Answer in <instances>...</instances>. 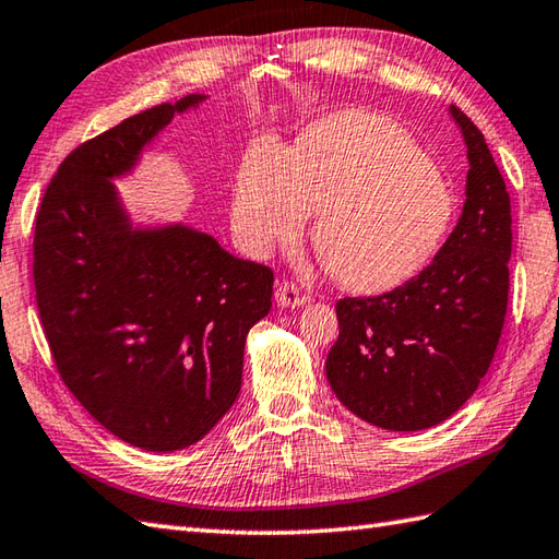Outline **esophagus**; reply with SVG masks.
<instances>
[{"label": "esophagus", "mask_w": 559, "mask_h": 559, "mask_svg": "<svg viewBox=\"0 0 559 559\" xmlns=\"http://www.w3.org/2000/svg\"><path fill=\"white\" fill-rule=\"evenodd\" d=\"M276 300L285 309H295L305 305V295L297 288V283L293 281H278L276 283Z\"/></svg>", "instance_id": "1"}]
</instances>
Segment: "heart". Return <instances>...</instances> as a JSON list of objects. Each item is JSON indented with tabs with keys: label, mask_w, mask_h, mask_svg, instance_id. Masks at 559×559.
<instances>
[{
	"label": "heart",
	"mask_w": 559,
	"mask_h": 559,
	"mask_svg": "<svg viewBox=\"0 0 559 559\" xmlns=\"http://www.w3.org/2000/svg\"><path fill=\"white\" fill-rule=\"evenodd\" d=\"M311 240L329 274L349 290L376 293L414 278L450 236L457 198L405 128L367 111L311 126L290 150L262 140L245 154L233 188V233L266 257Z\"/></svg>",
	"instance_id": "obj_1"
}]
</instances>
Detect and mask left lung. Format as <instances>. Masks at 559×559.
I'll return each mask as SVG.
<instances>
[{
    "instance_id": "left-lung-1",
    "label": "left lung",
    "mask_w": 559,
    "mask_h": 559,
    "mask_svg": "<svg viewBox=\"0 0 559 559\" xmlns=\"http://www.w3.org/2000/svg\"><path fill=\"white\" fill-rule=\"evenodd\" d=\"M469 174L455 230L421 274L395 290L335 302L341 333L326 379L343 405L388 431H421L455 414L486 376L510 293V194L484 133L462 109Z\"/></svg>"
}]
</instances>
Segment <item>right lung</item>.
Listing matches in <instances>:
<instances>
[{
	"mask_svg": "<svg viewBox=\"0 0 559 559\" xmlns=\"http://www.w3.org/2000/svg\"><path fill=\"white\" fill-rule=\"evenodd\" d=\"M202 95L140 111L78 145L35 216L33 281L61 381L107 431L150 452L212 431L242 383L274 271L188 226L138 230L111 178Z\"/></svg>",
	"mask_w": 559,
	"mask_h": 559,
	"instance_id": "obj_1",
	"label": "right lung"
}]
</instances>
